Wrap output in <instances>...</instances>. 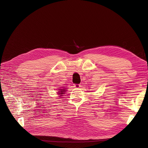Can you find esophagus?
<instances>
[{
	"label": "esophagus",
	"mask_w": 148,
	"mask_h": 148,
	"mask_svg": "<svg viewBox=\"0 0 148 148\" xmlns=\"http://www.w3.org/2000/svg\"><path fill=\"white\" fill-rule=\"evenodd\" d=\"M80 86H81V85L79 84H74V87L76 88H79Z\"/></svg>",
	"instance_id": "34e87169"
}]
</instances>
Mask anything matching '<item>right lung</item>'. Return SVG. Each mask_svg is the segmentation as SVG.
<instances>
[{
	"label": "right lung",
	"instance_id": "1",
	"mask_svg": "<svg viewBox=\"0 0 148 148\" xmlns=\"http://www.w3.org/2000/svg\"><path fill=\"white\" fill-rule=\"evenodd\" d=\"M66 88H62V89H59V92H58V94H59V95L60 96L59 97H60V98H63L62 96H63L62 95H64V94H65V91H66Z\"/></svg>",
	"mask_w": 148,
	"mask_h": 148
}]
</instances>
